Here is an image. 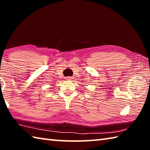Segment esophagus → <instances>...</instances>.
Returning <instances> with one entry per match:
<instances>
[{
	"instance_id": "esophagus-1",
	"label": "esophagus",
	"mask_w": 150,
	"mask_h": 150,
	"mask_svg": "<svg viewBox=\"0 0 150 150\" xmlns=\"http://www.w3.org/2000/svg\"><path fill=\"white\" fill-rule=\"evenodd\" d=\"M71 77H68L66 78V79H67V80H71Z\"/></svg>"
}]
</instances>
